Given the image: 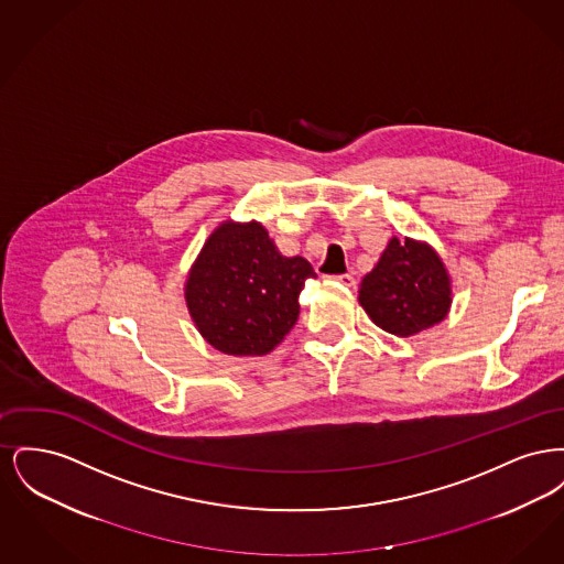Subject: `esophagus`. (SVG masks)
I'll list each match as a JSON object with an SVG mask.
<instances>
[{
  "mask_svg": "<svg viewBox=\"0 0 564 564\" xmlns=\"http://www.w3.org/2000/svg\"><path fill=\"white\" fill-rule=\"evenodd\" d=\"M329 279L340 283V285H345V288H352L355 285V279L350 274H336V276H329Z\"/></svg>",
  "mask_w": 564,
  "mask_h": 564,
  "instance_id": "34e87169",
  "label": "esophagus"
}]
</instances>
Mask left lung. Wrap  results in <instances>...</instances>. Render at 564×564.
Instances as JSON below:
<instances>
[{"label": "left lung", "mask_w": 564, "mask_h": 564, "mask_svg": "<svg viewBox=\"0 0 564 564\" xmlns=\"http://www.w3.org/2000/svg\"><path fill=\"white\" fill-rule=\"evenodd\" d=\"M357 302L380 329L410 338L446 319L453 281L430 242L391 237L378 264L359 283Z\"/></svg>", "instance_id": "left-lung-1"}]
</instances>
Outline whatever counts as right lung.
I'll list each match as a JSON object with an SVG mask.
<instances>
[{"label":"right lung","instance_id":"add662e5","mask_svg":"<svg viewBox=\"0 0 564 564\" xmlns=\"http://www.w3.org/2000/svg\"><path fill=\"white\" fill-rule=\"evenodd\" d=\"M317 276L285 258L256 221H221L189 267L184 297L198 334L219 352L260 357L279 347L300 315L297 295Z\"/></svg>","mask_w":564,"mask_h":564}]
</instances>
